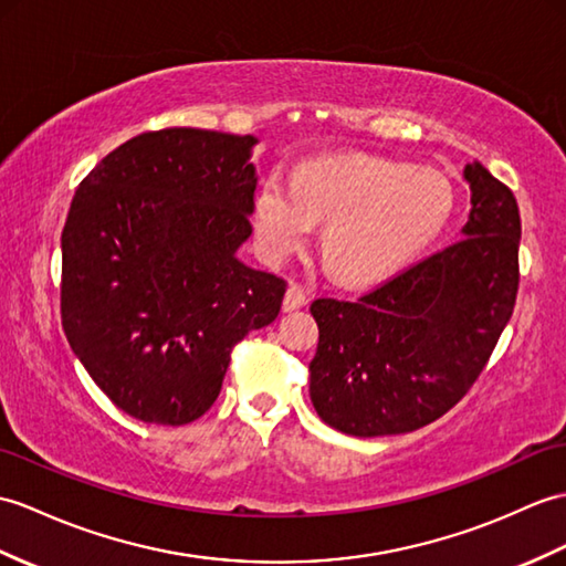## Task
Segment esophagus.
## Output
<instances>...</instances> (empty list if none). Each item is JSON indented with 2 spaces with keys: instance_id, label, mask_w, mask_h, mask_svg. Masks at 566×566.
<instances>
[{
  "instance_id": "obj_1",
  "label": "esophagus",
  "mask_w": 566,
  "mask_h": 566,
  "mask_svg": "<svg viewBox=\"0 0 566 566\" xmlns=\"http://www.w3.org/2000/svg\"><path fill=\"white\" fill-rule=\"evenodd\" d=\"M306 301H308V296H306V292L304 289H301L298 284H292L286 289V294H284V301H282V308L289 313V311H296V308H301V306H306Z\"/></svg>"
}]
</instances>
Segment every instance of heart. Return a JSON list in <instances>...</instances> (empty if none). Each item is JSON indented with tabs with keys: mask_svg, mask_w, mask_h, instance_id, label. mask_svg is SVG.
Wrapping results in <instances>:
<instances>
[{
	"mask_svg": "<svg viewBox=\"0 0 566 566\" xmlns=\"http://www.w3.org/2000/svg\"><path fill=\"white\" fill-rule=\"evenodd\" d=\"M453 212L449 180L410 164L343 156L262 178L255 235L262 251L282 260L304 248L325 221L321 253L339 282L371 284L390 277L437 239Z\"/></svg>",
	"mask_w": 566,
	"mask_h": 566,
	"instance_id": "1",
	"label": "heart"
}]
</instances>
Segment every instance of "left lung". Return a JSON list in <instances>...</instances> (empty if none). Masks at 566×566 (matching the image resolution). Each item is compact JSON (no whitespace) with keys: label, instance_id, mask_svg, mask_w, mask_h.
<instances>
[{"label":"left lung","instance_id":"obj_1","mask_svg":"<svg viewBox=\"0 0 566 566\" xmlns=\"http://www.w3.org/2000/svg\"><path fill=\"white\" fill-rule=\"evenodd\" d=\"M463 239L357 301L315 298L311 402L352 437L424 427L463 400L488 366L518 294L516 197L482 164L465 166Z\"/></svg>","mask_w":566,"mask_h":566}]
</instances>
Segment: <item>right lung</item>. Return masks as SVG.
Instances as JSON below:
<instances>
[{"mask_svg":"<svg viewBox=\"0 0 566 566\" xmlns=\"http://www.w3.org/2000/svg\"><path fill=\"white\" fill-rule=\"evenodd\" d=\"M251 135L166 127L78 182L62 229L72 352L129 417L180 427L214 405L231 349L282 308L286 282L235 258L253 233Z\"/></svg>","mask_w":566,"mask_h":566,"instance_id":"right-lung-1","label":"right lung"}]
</instances>
